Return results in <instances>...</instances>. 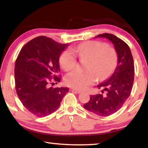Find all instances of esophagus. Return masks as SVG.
<instances>
[{"instance_id": "1", "label": "esophagus", "mask_w": 148, "mask_h": 148, "mask_svg": "<svg viewBox=\"0 0 148 148\" xmlns=\"http://www.w3.org/2000/svg\"><path fill=\"white\" fill-rule=\"evenodd\" d=\"M70 91L76 92V93H80V92H82V91H80V90H77L76 89H73V88H71L70 89Z\"/></svg>"}]
</instances>
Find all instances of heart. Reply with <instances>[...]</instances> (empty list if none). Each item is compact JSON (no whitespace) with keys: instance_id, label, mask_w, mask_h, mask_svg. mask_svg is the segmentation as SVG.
Instances as JSON below:
<instances>
[{"instance_id":"obj_1","label":"heart","mask_w":148,"mask_h":148,"mask_svg":"<svg viewBox=\"0 0 148 148\" xmlns=\"http://www.w3.org/2000/svg\"><path fill=\"white\" fill-rule=\"evenodd\" d=\"M77 56L88 60L86 72L77 71L67 74L64 82L67 86L77 89H84L98 80L102 81L109 77L117 64V53L109 45L99 41H87L72 49H66L59 57V63L64 71L74 69L77 64Z\"/></svg>"}]
</instances>
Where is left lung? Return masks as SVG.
Masks as SVG:
<instances>
[{"mask_svg":"<svg viewBox=\"0 0 148 148\" xmlns=\"http://www.w3.org/2000/svg\"><path fill=\"white\" fill-rule=\"evenodd\" d=\"M97 37L106 38L114 45L118 57L117 64L111 77L97 86L99 89L104 88L102 94L91 95L84 107L99 116L106 117L118 111L131 95L134 82V61L130 47L118 37L109 33ZM104 91L106 92L103 95Z\"/></svg>","mask_w":148,"mask_h":148,"instance_id":"1","label":"left lung"}]
</instances>
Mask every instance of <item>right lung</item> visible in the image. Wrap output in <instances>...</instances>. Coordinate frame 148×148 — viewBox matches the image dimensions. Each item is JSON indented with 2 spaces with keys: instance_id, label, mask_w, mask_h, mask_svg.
Masks as SVG:
<instances>
[{
  "instance_id": "1",
  "label": "right lung",
  "mask_w": 148,
  "mask_h": 148,
  "mask_svg": "<svg viewBox=\"0 0 148 148\" xmlns=\"http://www.w3.org/2000/svg\"><path fill=\"white\" fill-rule=\"evenodd\" d=\"M68 46L40 36L22 47L15 64L17 95L25 108L34 116L43 117L59 108L68 87H50L52 79L60 82L59 59Z\"/></svg>"
}]
</instances>
